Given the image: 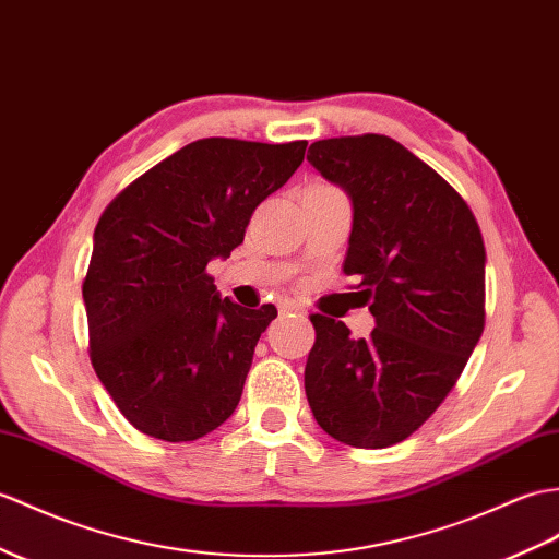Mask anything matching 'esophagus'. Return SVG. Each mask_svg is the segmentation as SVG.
<instances>
[{
	"mask_svg": "<svg viewBox=\"0 0 559 559\" xmlns=\"http://www.w3.org/2000/svg\"><path fill=\"white\" fill-rule=\"evenodd\" d=\"M278 309H281V314H300V317L307 314L305 307L300 302H295V300H283L278 305Z\"/></svg>",
	"mask_w": 559,
	"mask_h": 559,
	"instance_id": "obj_1",
	"label": "esophagus"
}]
</instances>
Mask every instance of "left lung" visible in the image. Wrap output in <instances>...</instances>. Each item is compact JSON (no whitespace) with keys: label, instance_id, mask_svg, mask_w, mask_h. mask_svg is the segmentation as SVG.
I'll return each instance as SVG.
<instances>
[{"label":"left lung","instance_id":"1","mask_svg":"<svg viewBox=\"0 0 559 559\" xmlns=\"http://www.w3.org/2000/svg\"><path fill=\"white\" fill-rule=\"evenodd\" d=\"M307 159L353 198L343 274L376 319L355 341L343 321L309 317V407L345 445L391 448L440 407L481 338V228L443 176L388 135L317 140Z\"/></svg>","mask_w":559,"mask_h":559}]
</instances>
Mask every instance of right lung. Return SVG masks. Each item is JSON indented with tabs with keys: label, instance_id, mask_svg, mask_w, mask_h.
<instances>
[{
	"label": "right lung",
	"instance_id": "1",
	"mask_svg": "<svg viewBox=\"0 0 559 559\" xmlns=\"http://www.w3.org/2000/svg\"><path fill=\"white\" fill-rule=\"evenodd\" d=\"M305 150V140H194L102 212L83 278L87 353L138 431L188 443L236 412L254 345L278 311L221 300L206 264L238 248Z\"/></svg>",
	"mask_w": 559,
	"mask_h": 559
}]
</instances>
